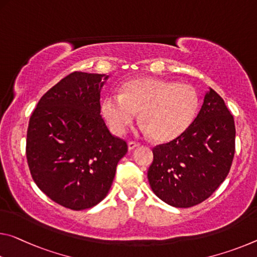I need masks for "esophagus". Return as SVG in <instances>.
<instances>
[{
	"label": "esophagus",
	"instance_id": "34e87169",
	"mask_svg": "<svg viewBox=\"0 0 257 257\" xmlns=\"http://www.w3.org/2000/svg\"><path fill=\"white\" fill-rule=\"evenodd\" d=\"M137 148H140V143H135V142H129V143H128V149L130 151L135 150Z\"/></svg>",
	"mask_w": 257,
	"mask_h": 257
}]
</instances>
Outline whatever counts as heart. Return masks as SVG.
Returning <instances> with one entry per match:
<instances>
[{
	"label": "heart",
	"instance_id": "heart-1",
	"mask_svg": "<svg viewBox=\"0 0 257 257\" xmlns=\"http://www.w3.org/2000/svg\"><path fill=\"white\" fill-rule=\"evenodd\" d=\"M200 95L193 85L157 77H137L125 82L120 95L109 93L101 100L100 111L109 129L124 135L140 112L141 132L159 142L183 135L197 116Z\"/></svg>",
	"mask_w": 257,
	"mask_h": 257
}]
</instances>
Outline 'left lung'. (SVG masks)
Masks as SVG:
<instances>
[{
  "label": "left lung",
  "instance_id": "left-lung-1",
  "mask_svg": "<svg viewBox=\"0 0 257 257\" xmlns=\"http://www.w3.org/2000/svg\"><path fill=\"white\" fill-rule=\"evenodd\" d=\"M234 142L233 116L222 97L209 88L190 128L152 150L148 172L151 189L162 201L178 208L202 202L229 174Z\"/></svg>",
  "mask_w": 257,
  "mask_h": 257
}]
</instances>
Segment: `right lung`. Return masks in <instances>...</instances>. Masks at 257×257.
I'll return each instance as SVG.
<instances>
[{
    "label": "right lung",
    "mask_w": 257,
    "mask_h": 257,
    "mask_svg": "<svg viewBox=\"0 0 257 257\" xmlns=\"http://www.w3.org/2000/svg\"><path fill=\"white\" fill-rule=\"evenodd\" d=\"M106 74L73 72L41 97L27 129L26 157L35 184L73 210L96 206L108 193L128 145L100 115Z\"/></svg>",
    "instance_id": "right-lung-1"
}]
</instances>
